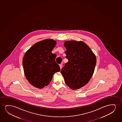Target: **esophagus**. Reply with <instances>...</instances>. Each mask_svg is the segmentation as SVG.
<instances>
[{
	"label": "esophagus",
	"instance_id": "34e87169",
	"mask_svg": "<svg viewBox=\"0 0 122 122\" xmlns=\"http://www.w3.org/2000/svg\"><path fill=\"white\" fill-rule=\"evenodd\" d=\"M59 66H60V69H61L62 68V64H60Z\"/></svg>",
	"mask_w": 122,
	"mask_h": 122
}]
</instances>
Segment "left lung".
Instances as JSON below:
<instances>
[{
    "label": "left lung",
    "instance_id": "obj_1",
    "mask_svg": "<svg viewBox=\"0 0 122 122\" xmlns=\"http://www.w3.org/2000/svg\"><path fill=\"white\" fill-rule=\"evenodd\" d=\"M66 63L61 71L65 82L72 90L83 87L90 80L96 63L95 54L84 42L66 41Z\"/></svg>",
    "mask_w": 122,
    "mask_h": 122
}]
</instances>
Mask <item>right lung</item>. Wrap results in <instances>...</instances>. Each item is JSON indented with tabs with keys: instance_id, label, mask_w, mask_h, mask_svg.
<instances>
[{
	"instance_id": "add662e5",
	"label": "right lung",
	"mask_w": 122,
	"mask_h": 122,
	"mask_svg": "<svg viewBox=\"0 0 122 122\" xmlns=\"http://www.w3.org/2000/svg\"><path fill=\"white\" fill-rule=\"evenodd\" d=\"M56 42L47 39L37 42L26 52L22 60L27 80L34 87L42 88L52 80L54 74L60 71L55 62L56 55L52 53Z\"/></svg>"
}]
</instances>
